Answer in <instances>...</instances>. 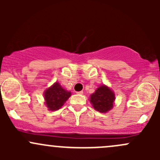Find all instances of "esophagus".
<instances>
[{
  "mask_svg": "<svg viewBox=\"0 0 160 160\" xmlns=\"http://www.w3.org/2000/svg\"><path fill=\"white\" fill-rule=\"evenodd\" d=\"M77 93H78V94H83V91H78V92H77Z\"/></svg>",
  "mask_w": 160,
  "mask_h": 160,
  "instance_id": "obj_1",
  "label": "esophagus"
}]
</instances>
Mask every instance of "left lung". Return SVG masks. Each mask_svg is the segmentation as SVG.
<instances>
[{
  "label": "left lung",
  "instance_id": "8db88e82",
  "mask_svg": "<svg viewBox=\"0 0 160 160\" xmlns=\"http://www.w3.org/2000/svg\"><path fill=\"white\" fill-rule=\"evenodd\" d=\"M90 101L93 104L95 110L101 113L107 112L113 107L114 94L108 87H100L90 96Z\"/></svg>",
  "mask_w": 160,
  "mask_h": 160
}]
</instances>
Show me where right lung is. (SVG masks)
Wrapping results in <instances>:
<instances>
[{
  "label": "right lung",
  "instance_id": "obj_1",
  "mask_svg": "<svg viewBox=\"0 0 160 160\" xmlns=\"http://www.w3.org/2000/svg\"><path fill=\"white\" fill-rule=\"evenodd\" d=\"M70 95V92L65 90L59 83H56L45 92L46 104L50 111H56L63 105Z\"/></svg>",
  "mask_w": 160,
  "mask_h": 160
}]
</instances>
